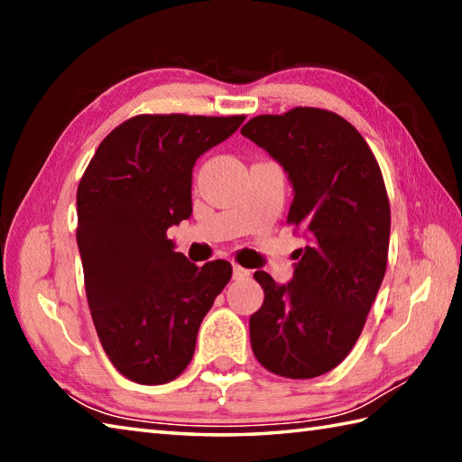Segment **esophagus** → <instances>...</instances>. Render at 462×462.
Returning <instances> with one entry per match:
<instances>
[{
    "label": "esophagus",
    "mask_w": 462,
    "mask_h": 462,
    "mask_svg": "<svg viewBox=\"0 0 462 462\" xmlns=\"http://www.w3.org/2000/svg\"><path fill=\"white\" fill-rule=\"evenodd\" d=\"M232 273H234V280H244V278L250 276V270L238 266V263H234V266H232Z\"/></svg>",
    "instance_id": "obj_1"
}]
</instances>
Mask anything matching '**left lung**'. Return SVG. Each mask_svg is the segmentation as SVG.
Listing matches in <instances>:
<instances>
[{"label":"left lung","instance_id":"1","mask_svg":"<svg viewBox=\"0 0 462 462\" xmlns=\"http://www.w3.org/2000/svg\"><path fill=\"white\" fill-rule=\"evenodd\" d=\"M242 134L288 172V224L308 238L293 252L291 282L280 286L266 272L254 273L263 303L250 318L252 351L276 375L319 377L349 356L385 276V182L365 139L331 111L258 115Z\"/></svg>","mask_w":462,"mask_h":462}]
</instances>
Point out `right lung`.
Masks as SVG:
<instances>
[{
    "label": "right lung",
    "mask_w": 462,
    "mask_h": 462,
    "mask_svg": "<svg viewBox=\"0 0 462 462\" xmlns=\"http://www.w3.org/2000/svg\"><path fill=\"white\" fill-rule=\"evenodd\" d=\"M246 116L136 115L105 136L77 189V246L101 346L116 371L162 385L189 365L199 328L232 278L166 230L192 214V169Z\"/></svg>",
    "instance_id": "add662e5"
}]
</instances>
